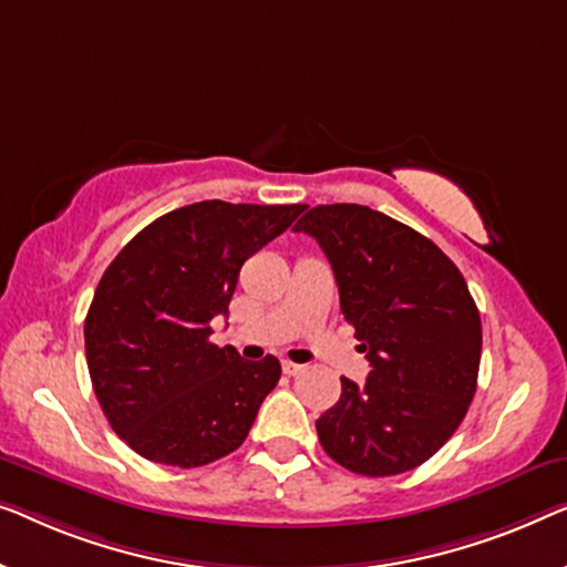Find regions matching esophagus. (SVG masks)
Here are the masks:
<instances>
[{
	"label": "esophagus",
	"mask_w": 567,
	"mask_h": 567,
	"mask_svg": "<svg viewBox=\"0 0 567 567\" xmlns=\"http://www.w3.org/2000/svg\"><path fill=\"white\" fill-rule=\"evenodd\" d=\"M284 373L286 375H299L301 371H303V365H299V363H291V360H284Z\"/></svg>",
	"instance_id": "1"
}]
</instances>
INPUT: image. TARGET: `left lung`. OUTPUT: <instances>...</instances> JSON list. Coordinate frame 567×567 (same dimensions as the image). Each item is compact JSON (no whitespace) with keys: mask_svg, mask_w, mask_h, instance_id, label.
Here are the masks:
<instances>
[{"mask_svg":"<svg viewBox=\"0 0 567 567\" xmlns=\"http://www.w3.org/2000/svg\"><path fill=\"white\" fill-rule=\"evenodd\" d=\"M293 229L324 250L371 363L365 383L340 379L319 442L352 473L412 471L453 437L478 385L483 334L465 278L416 229L360 204H319Z\"/></svg>","mask_w":567,"mask_h":567,"instance_id":"obj_1","label":"left lung"}]
</instances>
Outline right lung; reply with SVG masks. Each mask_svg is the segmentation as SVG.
<instances>
[{"instance_id": "right-lung-1", "label": "right lung", "mask_w": 567, "mask_h": 567, "mask_svg": "<svg viewBox=\"0 0 567 567\" xmlns=\"http://www.w3.org/2000/svg\"><path fill=\"white\" fill-rule=\"evenodd\" d=\"M303 204L196 202L141 229L104 270L84 322L86 365L112 430L145 461L199 467L237 450L281 379L266 355L209 342L245 260Z\"/></svg>"}]
</instances>
